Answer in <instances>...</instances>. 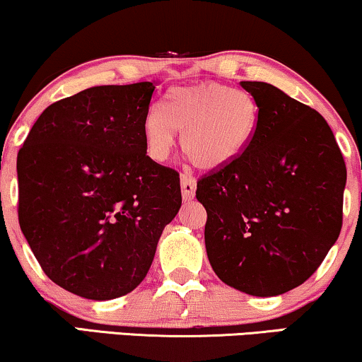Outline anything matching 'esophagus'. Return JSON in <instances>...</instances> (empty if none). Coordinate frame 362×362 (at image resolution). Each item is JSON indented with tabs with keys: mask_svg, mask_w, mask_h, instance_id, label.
<instances>
[{
	"mask_svg": "<svg viewBox=\"0 0 362 362\" xmlns=\"http://www.w3.org/2000/svg\"><path fill=\"white\" fill-rule=\"evenodd\" d=\"M180 184H182V195H184L185 200H192L195 195V178L190 175V173H182L180 175Z\"/></svg>",
	"mask_w": 362,
	"mask_h": 362,
	"instance_id": "esophagus-1",
	"label": "esophagus"
}]
</instances>
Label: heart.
Masks as SVG:
<instances>
[{"instance_id":"heart-1","label":"heart","mask_w":362,"mask_h":362,"mask_svg":"<svg viewBox=\"0 0 362 362\" xmlns=\"http://www.w3.org/2000/svg\"><path fill=\"white\" fill-rule=\"evenodd\" d=\"M260 125L259 100L250 91L205 81L168 90L165 108L152 103L141 123L150 157L165 162L180 144L192 163L202 170H221L245 153Z\"/></svg>"}]
</instances>
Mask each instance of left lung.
I'll list each match as a JSON object with an SVG mask.
<instances>
[{
	"label": "left lung",
	"instance_id": "8db88e82",
	"mask_svg": "<svg viewBox=\"0 0 362 362\" xmlns=\"http://www.w3.org/2000/svg\"><path fill=\"white\" fill-rule=\"evenodd\" d=\"M260 125L234 163L197 182L207 210L205 249L222 282L271 297L308 281L342 227L346 163L331 127L264 81H240Z\"/></svg>",
	"mask_w": 362,
	"mask_h": 362
}]
</instances>
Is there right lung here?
I'll return each mask as SVG.
<instances>
[{
  "label": "right lung",
  "instance_id": "right-lung-1",
  "mask_svg": "<svg viewBox=\"0 0 362 362\" xmlns=\"http://www.w3.org/2000/svg\"><path fill=\"white\" fill-rule=\"evenodd\" d=\"M152 81L91 86L41 113L18 152V221L43 272L93 300L147 276L182 205L177 170L147 155Z\"/></svg>",
  "mask_w": 362,
  "mask_h": 362
}]
</instances>
